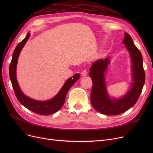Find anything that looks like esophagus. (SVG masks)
<instances>
[{
	"label": "esophagus",
	"instance_id": "34e87169",
	"mask_svg": "<svg viewBox=\"0 0 153 153\" xmlns=\"http://www.w3.org/2000/svg\"><path fill=\"white\" fill-rule=\"evenodd\" d=\"M87 75V71L86 70H84L81 72V76H86Z\"/></svg>",
	"mask_w": 153,
	"mask_h": 153
}]
</instances>
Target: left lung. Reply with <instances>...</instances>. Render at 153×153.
<instances>
[{"mask_svg": "<svg viewBox=\"0 0 153 153\" xmlns=\"http://www.w3.org/2000/svg\"><path fill=\"white\" fill-rule=\"evenodd\" d=\"M130 54L131 62L132 82L131 88L120 98L111 97L105 82V72L110 62L108 58L94 61L90 69L89 76L93 82L91 102L93 107L100 113L107 115L122 114L137 102L145 82L143 56L129 34L125 33L122 42Z\"/></svg>", "mask_w": 153, "mask_h": 153, "instance_id": "left-lung-1", "label": "left lung"}]
</instances>
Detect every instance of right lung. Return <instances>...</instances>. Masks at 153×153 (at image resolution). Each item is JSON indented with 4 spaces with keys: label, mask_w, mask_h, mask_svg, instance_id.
<instances>
[{
    "label": "right lung",
    "mask_w": 153,
    "mask_h": 153,
    "mask_svg": "<svg viewBox=\"0 0 153 153\" xmlns=\"http://www.w3.org/2000/svg\"><path fill=\"white\" fill-rule=\"evenodd\" d=\"M30 36V33L28 32L26 37L16 46L13 53L12 59L9 66V76L16 97L21 104L28 110L37 114L49 115L56 113L62 107L65 102L68 92L72 85L78 81L80 75L79 74H76L72 77L69 78L64 83L59 92L53 98L48 100L39 101L25 95L22 91L19 85L17 76H16V70H17V62L20 52L23 46L27 42Z\"/></svg>",
    "instance_id": "right-lung-1"
}]
</instances>
